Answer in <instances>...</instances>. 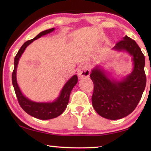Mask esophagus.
<instances>
[{"instance_id": "obj_1", "label": "esophagus", "mask_w": 151, "mask_h": 151, "mask_svg": "<svg viewBox=\"0 0 151 151\" xmlns=\"http://www.w3.org/2000/svg\"><path fill=\"white\" fill-rule=\"evenodd\" d=\"M78 75L80 78L88 77L90 75V70L87 65H82L78 68Z\"/></svg>"}]
</instances>
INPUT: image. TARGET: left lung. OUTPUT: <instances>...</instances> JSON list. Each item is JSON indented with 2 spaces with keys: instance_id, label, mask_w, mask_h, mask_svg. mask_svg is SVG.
<instances>
[{
  "instance_id": "left-lung-1",
  "label": "left lung",
  "mask_w": 151,
  "mask_h": 151,
  "mask_svg": "<svg viewBox=\"0 0 151 151\" xmlns=\"http://www.w3.org/2000/svg\"><path fill=\"white\" fill-rule=\"evenodd\" d=\"M112 49L126 52L132 57V72L121 80L111 78L109 74L96 66L91 70L94 84L92 103L99 115L110 120L127 116L136 108L146 86L145 58L134 40L125 36Z\"/></svg>"
}]
</instances>
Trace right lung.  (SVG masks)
Segmentation results:
<instances>
[{
	"label": "right lung",
	"instance_id": "1",
	"mask_svg": "<svg viewBox=\"0 0 151 151\" xmlns=\"http://www.w3.org/2000/svg\"><path fill=\"white\" fill-rule=\"evenodd\" d=\"M55 30V28H52V29L44 30V31L40 32L39 35L36 36L34 39L25 42L20 47L19 52L14 57V68L12 75V82L18 101H19L20 106L27 114H30V116L35 117V118L40 120L54 119L63 113L67 106L71 91L78 82L77 75H73L69 80L66 82L62 90H61L59 96L54 101L48 102V103H38V102L30 100L27 97L25 96L20 91L17 81V66L20 57L28 46L31 44L34 40L39 39L42 36L49 34V33L54 31Z\"/></svg>",
	"mask_w": 151,
	"mask_h": 151
}]
</instances>
